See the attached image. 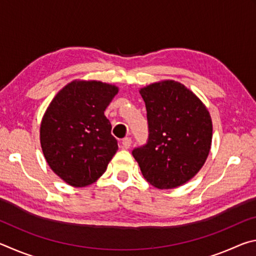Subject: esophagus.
Returning <instances> with one entry per match:
<instances>
[{
	"instance_id": "1",
	"label": "esophagus",
	"mask_w": 256,
	"mask_h": 256,
	"mask_svg": "<svg viewBox=\"0 0 256 256\" xmlns=\"http://www.w3.org/2000/svg\"><path fill=\"white\" fill-rule=\"evenodd\" d=\"M120 144H122V148L123 149H128L130 146H131V144H132L131 138H124L123 140H122V142H120Z\"/></svg>"
}]
</instances>
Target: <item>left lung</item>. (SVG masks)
I'll list each match as a JSON object with an SVG mask.
<instances>
[{
  "label": "left lung",
  "instance_id": "left-lung-1",
  "mask_svg": "<svg viewBox=\"0 0 256 256\" xmlns=\"http://www.w3.org/2000/svg\"><path fill=\"white\" fill-rule=\"evenodd\" d=\"M149 125L146 144L132 151L144 180L162 190L196 176L209 156L212 120L204 104L174 80L140 89Z\"/></svg>",
  "mask_w": 256,
  "mask_h": 256
}]
</instances>
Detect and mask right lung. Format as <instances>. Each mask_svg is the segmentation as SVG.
I'll use <instances>...</instances> for the list:
<instances>
[{"mask_svg":"<svg viewBox=\"0 0 256 256\" xmlns=\"http://www.w3.org/2000/svg\"><path fill=\"white\" fill-rule=\"evenodd\" d=\"M118 86L74 80L56 94L40 123V146L47 164L74 188L96 182L118 149L104 114Z\"/></svg>","mask_w":256,"mask_h":256,"instance_id":"add662e5","label":"right lung"}]
</instances>
